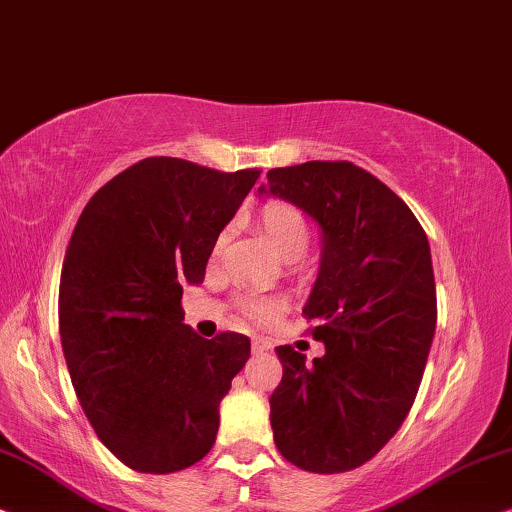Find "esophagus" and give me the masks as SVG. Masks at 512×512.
Returning <instances> with one entry per match:
<instances>
[{
    "mask_svg": "<svg viewBox=\"0 0 512 512\" xmlns=\"http://www.w3.org/2000/svg\"><path fill=\"white\" fill-rule=\"evenodd\" d=\"M252 351L255 353H264V351H271V342L264 337H252Z\"/></svg>",
    "mask_w": 512,
    "mask_h": 512,
    "instance_id": "1",
    "label": "esophagus"
}]
</instances>
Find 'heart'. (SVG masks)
I'll list each match as a JSON object with an SVG mask.
<instances>
[{"label": "heart", "instance_id": "heart-1", "mask_svg": "<svg viewBox=\"0 0 512 512\" xmlns=\"http://www.w3.org/2000/svg\"><path fill=\"white\" fill-rule=\"evenodd\" d=\"M255 220L262 234L274 243V248L281 252L283 257H299L306 250V245H309V238H311L309 220H306L304 210L295 206L292 201H285V199L267 201L260 210H257ZM224 238H227V234H220L215 238L213 255H217V252L222 250ZM236 306L245 318L255 320V323H271V320L281 313V304H278V299L257 290L241 292V295L236 297Z\"/></svg>", "mask_w": 512, "mask_h": 512}]
</instances>
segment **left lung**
Here are the masks:
<instances>
[{"mask_svg": "<svg viewBox=\"0 0 512 512\" xmlns=\"http://www.w3.org/2000/svg\"><path fill=\"white\" fill-rule=\"evenodd\" d=\"M269 192L323 229V260L302 316L325 356L278 346L271 393L278 452L309 473H344L393 438L431 351L435 278L426 231L407 203L351 161L271 168Z\"/></svg>", "mask_w": 512, "mask_h": 512, "instance_id": "1", "label": "left lung"}]
</instances>
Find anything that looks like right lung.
I'll use <instances>...</instances> for the list:
<instances>
[{
    "label": "right lung",
    "instance_id": "add662e5",
    "mask_svg": "<svg viewBox=\"0 0 512 512\" xmlns=\"http://www.w3.org/2000/svg\"><path fill=\"white\" fill-rule=\"evenodd\" d=\"M257 177L149 156L100 187L72 231L58 292L65 363L102 445L138 473H175L210 452L250 358L245 335L203 339L182 323V285L203 283Z\"/></svg>",
    "mask_w": 512,
    "mask_h": 512
}]
</instances>
